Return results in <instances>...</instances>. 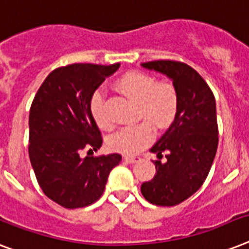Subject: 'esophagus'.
Masks as SVG:
<instances>
[{
    "label": "esophagus",
    "mask_w": 249,
    "mask_h": 249,
    "mask_svg": "<svg viewBox=\"0 0 249 249\" xmlns=\"http://www.w3.org/2000/svg\"><path fill=\"white\" fill-rule=\"evenodd\" d=\"M124 160L126 161V162H138V161H141V157L139 156H131V155H126V156H124Z\"/></svg>",
    "instance_id": "esophagus-1"
}]
</instances>
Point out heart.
Segmentation results:
<instances>
[{
	"instance_id": "heart-1",
	"label": "heart",
	"mask_w": 249,
	"mask_h": 249,
	"mask_svg": "<svg viewBox=\"0 0 249 249\" xmlns=\"http://www.w3.org/2000/svg\"><path fill=\"white\" fill-rule=\"evenodd\" d=\"M116 88L130 100L138 102L139 118L147 119L156 128H167L177 118L179 94L170 83H157L153 76L142 71H129L118 79ZM89 106L93 119L101 129L108 130L114 126L107 114L102 93L93 94ZM148 121L116 131L108 141L111 149L125 155H135L142 151L155 137L152 125Z\"/></svg>"
}]
</instances>
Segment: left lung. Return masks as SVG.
Segmentation results:
<instances>
[{"label":"left lung","mask_w":249,"mask_h":249,"mask_svg":"<svg viewBox=\"0 0 249 249\" xmlns=\"http://www.w3.org/2000/svg\"><path fill=\"white\" fill-rule=\"evenodd\" d=\"M173 80L179 94V111L170 128L151 148L159 160L152 180L141 187L152 205L175 206L195 195L209 175L215 159L219 129L213 93L195 69L171 60L142 64ZM167 161H159L162 152Z\"/></svg>","instance_id":"8db88e82"}]
</instances>
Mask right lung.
Instances as JSON below:
<instances>
[{
    "instance_id": "1",
    "label": "right lung",
    "mask_w": 249,
    "mask_h": 249,
    "mask_svg": "<svg viewBox=\"0 0 249 249\" xmlns=\"http://www.w3.org/2000/svg\"><path fill=\"white\" fill-rule=\"evenodd\" d=\"M120 64H72L54 69L34 97L29 114V159L38 184L65 209L100 199L119 153L89 156L102 145L90 98ZM89 149L86 158L81 152Z\"/></svg>"
}]
</instances>
